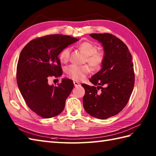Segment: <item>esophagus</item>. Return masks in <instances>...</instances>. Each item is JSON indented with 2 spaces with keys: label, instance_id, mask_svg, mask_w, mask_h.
Returning <instances> with one entry per match:
<instances>
[{
  "label": "esophagus",
  "instance_id": "1",
  "mask_svg": "<svg viewBox=\"0 0 156 156\" xmlns=\"http://www.w3.org/2000/svg\"><path fill=\"white\" fill-rule=\"evenodd\" d=\"M74 86H75L76 87H78V86H80V82H78V81H74Z\"/></svg>",
  "mask_w": 156,
  "mask_h": 156
}]
</instances>
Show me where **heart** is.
I'll return each mask as SVG.
<instances>
[{
  "label": "heart",
  "mask_w": 156,
  "mask_h": 156,
  "mask_svg": "<svg viewBox=\"0 0 156 156\" xmlns=\"http://www.w3.org/2000/svg\"><path fill=\"white\" fill-rule=\"evenodd\" d=\"M78 49L86 55L85 61L87 62L94 69L100 68L105 61V54L97 51L94 44L89 41H83L78 45ZM70 48H66L60 52L59 58L62 63H67L69 58ZM67 74L75 80H81L90 72V68L87 65L77 66L72 64L66 69Z\"/></svg>",
  "instance_id": "1"
}]
</instances>
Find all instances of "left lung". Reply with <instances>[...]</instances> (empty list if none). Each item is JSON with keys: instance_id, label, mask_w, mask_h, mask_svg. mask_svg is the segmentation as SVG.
<instances>
[{"instance_id": "left-lung-1", "label": "left lung", "mask_w": 156, "mask_h": 156, "mask_svg": "<svg viewBox=\"0 0 156 156\" xmlns=\"http://www.w3.org/2000/svg\"><path fill=\"white\" fill-rule=\"evenodd\" d=\"M104 48L102 68L90 79L94 87L82 84L85 90L83 106L92 117L106 119L120 112L133 91L135 74L127 46L110 34H91ZM97 85V87H95Z\"/></svg>"}]
</instances>
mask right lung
I'll use <instances>...</instances> for the list:
<instances>
[{
  "label": "right lung",
  "instance_id": "1",
  "mask_svg": "<svg viewBox=\"0 0 156 156\" xmlns=\"http://www.w3.org/2000/svg\"><path fill=\"white\" fill-rule=\"evenodd\" d=\"M78 39L64 35H49L33 39L20 54L16 66V82L31 110L45 119L60 114L74 83L64 78L58 86L49 85L51 76L62 75L58 55Z\"/></svg>",
  "mask_w": 156,
  "mask_h": 156
}]
</instances>
